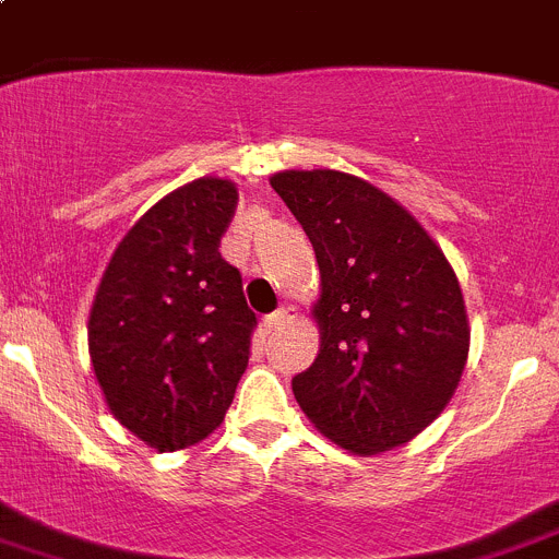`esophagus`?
I'll list each match as a JSON object with an SVG mask.
<instances>
[{
  "label": "esophagus",
  "instance_id": "34e87169",
  "mask_svg": "<svg viewBox=\"0 0 559 559\" xmlns=\"http://www.w3.org/2000/svg\"><path fill=\"white\" fill-rule=\"evenodd\" d=\"M290 316H294V310H290V307H280L276 313H271L269 319H265V326H269V330H274L276 324H283V321H288Z\"/></svg>",
  "mask_w": 559,
  "mask_h": 559
}]
</instances>
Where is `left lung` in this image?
<instances>
[{
    "label": "left lung",
    "mask_w": 559,
    "mask_h": 559,
    "mask_svg": "<svg viewBox=\"0 0 559 559\" xmlns=\"http://www.w3.org/2000/svg\"><path fill=\"white\" fill-rule=\"evenodd\" d=\"M321 271V346L294 396L321 435L360 457L396 449L452 402L468 360L463 290L432 235L355 174L313 168L269 179Z\"/></svg>",
    "instance_id": "8db88e82"
}]
</instances>
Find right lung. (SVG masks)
Here are the masks:
<instances>
[{
    "instance_id": "obj_1",
    "label": "right lung",
    "mask_w": 559,
    "mask_h": 559,
    "mask_svg": "<svg viewBox=\"0 0 559 559\" xmlns=\"http://www.w3.org/2000/svg\"><path fill=\"white\" fill-rule=\"evenodd\" d=\"M238 207L233 179L202 177L152 204L96 288L88 352L110 413L146 447L207 438L249 362L254 313L218 252Z\"/></svg>"
}]
</instances>
